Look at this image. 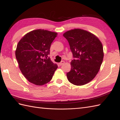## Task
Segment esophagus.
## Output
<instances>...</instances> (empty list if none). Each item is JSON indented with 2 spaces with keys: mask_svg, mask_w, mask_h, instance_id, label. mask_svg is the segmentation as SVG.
Segmentation results:
<instances>
[{
  "mask_svg": "<svg viewBox=\"0 0 120 120\" xmlns=\"http://www.w3.org/2000/svg\"><path fill=\"white\" fill-rule=\"evenodd\" d=\"M64 63H65L64 61H62L60 63H59V65H60V66L62 65H63V64H64Z\"/></svg>",
  "mask_w": 120,
  "mask_h": 120,
  "instance_id": "obj_1",
  "label": "esophagus"
}]
</instances>
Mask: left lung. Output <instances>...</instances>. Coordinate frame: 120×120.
<instances>
[{"mask_svg":"<svg viewBox=\"0 0 120 120\" xmlns=\"http://www.w3.org/2000/svg\"><path fill=\"white\" fill-rule=\"evenodd\" d=\"M68 40L74 59L71 68L66 74L68 81L75 85H83L98 74L103 59L102 44L94 34L81 29L68 30L63 34Z\"/></svg>","mask_w":120,"mask_h":120,"instance_id":"1","label":"left lung"}]
</instances>
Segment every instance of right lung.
Returning <instances> with one entry per match:
<instances>
[{
  "mask_svg": "<svg viewBox=\"0 0 120 120\" xmlns=\"http://www.w3.org/2000/svg\"><path fill=\"white\" fill-rule=\"evenodd\" d=\"M57 33L41 29L33 30L19 41L15 52L19 68L30 83L42 85L52 79L58 65L49 57Z\"/></svg>",
  "mask_w": 120,
  "mask_h": 120,
  "instance_id": "obj_1",
  "label": "right lung"
}]
</instances>
